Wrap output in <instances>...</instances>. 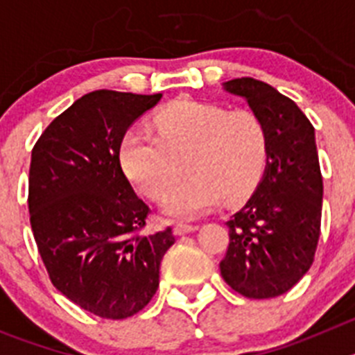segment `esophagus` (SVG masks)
I'll return each mask as SVG.
<instances>
[{"mask_svg":"<svg viewBox=\"0 0 355 355\" xmlns=\"http://www.w3.org/2000/svg\"><path fill=\"white\" fill-rule=\"evenodd\" d=\"M197 229H199V225L184 224V222H180V224L174 225V234H175V236H183V234L193 233V231H197Z\"/></svg>","mask_w":355,"mask_h":355,"instance_id":"34e87169","label":"esophagus"}]
</instances>
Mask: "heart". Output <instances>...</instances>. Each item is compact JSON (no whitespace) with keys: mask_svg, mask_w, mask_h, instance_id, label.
<instances>
[{"mask_svg":"<svg viewBox=\"0 0 355 355\" xmlns=\"http://www.w3.org/2000/svg\"><path fill=\"white\" fill-rule=\"evenodd\" d=\"M155 131L135 126L124 133L119 159L128 180L149 199H162L179 175L180 159L191 156L189 180L165 199L172 218H197L222 196L238 202L252 193L265 174L270 139L265 122L250 110L200 101L171 103L155 117Z\"/></svg>","mask_w":355,"mask_h":355,"instance_id":"1","label":"heart"}]
</instances>
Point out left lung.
Listing matches in <instances>:
<instances>
[{
    "mask_svg": "<svg viewBox=\"0 0 355 355\" xmlns=\"http://www.w3.org/2000/svg\"><path fill=\"white\" fill-rule=\"evenodd\" d=\"M265 122L270 155L265 174L229 227L220 261L225 283L249 299L286 293L313 265L318 245L324 183L315 128L290 97L254 78L225 81Z\"/></svg>",
    "mask_w": 355,
    "mask_h": 355,
    "instance_id": "8db88e82",
    "label": "left lung"
}]
</instances>
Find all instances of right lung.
Listing matches in <instances>:
<instances>
[{"label": "right lung", "instance_id": "add662e5", "mask_svg": "<svg viewBox=\"0 0 355 355\" xmlns=\"http://www.w3.org/2000/svg\"><path fill=\"white\" fill-rule=\"evenodd\" d=\"M162 94L96 90L72 103L31 150L28 208L51 283L85 311L137 315L159 284L172 229L142 234L149 206L124 175L119 147Z\"/></svg>", "mask_w": 355, "mask_h": 355}]
</instances>
